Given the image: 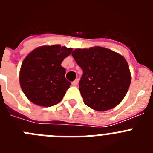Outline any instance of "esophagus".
Masks as SVG:
<instances>
[{
	"label": "esophagus",
	"mask_w": 153,
	"mask_h": 153,
	"mask_svg": "<svg viewBox=\"0 0 153 153\" xmlns=\"http://www.w3.org/2000/svg\"><path fill=\"white\" fill-rule=\"evenodd\" d=\"M78 82H79V79H76L75 80L73 81V82H72V85H73V86H76V85L78 84Z\"/></svg>",
	"instance_id": "34e87169"
}]
</instances>
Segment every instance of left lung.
I'll use <instances>...</instances> for the list:
<instances>
[{"instance_id":"obj_1","label":"left lung","mask_w":153,"mask_h":153,"mask_svg":"<svg viewBox=\"0 0 153 153\" xmlns=\"http://www.w3.org/2000/svg\"><path fill=\"white\" fill-rule=\"evenodd\" d=\"M72 56L83 70L79 90L86 106L106 111L120 104L131 83L125 58L102 47L76 49Z\"/></svg>"}]
</instances>
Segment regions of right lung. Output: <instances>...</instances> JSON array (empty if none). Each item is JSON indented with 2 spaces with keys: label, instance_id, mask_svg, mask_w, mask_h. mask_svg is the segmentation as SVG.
Wrapping results in <instances>:
<instances>
[{
  "label": "right lung",
  "instance_id": "obj_1",
  "mask_svg": "<svg viewBox=\"0 0 153 153\" xmlns=\"http://www.w3.org/2000/svg\"><path fill=\"white\" fill-rule=\"evenodd\" d=\"M72 48L60 45L42 46L30 52L20 70V84L29 100L38 106L50 107L59 103L70 82L61 63Z\"/></svg>",
  "mask_w": 153,
  "mask_h": 153
}]
</instances>
